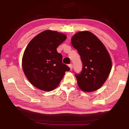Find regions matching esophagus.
<instances>
[{"label":"esophagus","instance_id":"1","mask_svg":"<svg viewBox=\"0 0 129 129\" xmlns=\"http://www.w3.org/2000/svg\"><path fill=\"white\" fill-rule=\"evenodd\" d=\"M68 66H69V67L70 68V70H71H71L72 69V68H73V65H72V64H70L68 65Z\"/></svg>","mask_w":129,"mask_h":129}]
</instances>
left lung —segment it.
<instances>
[{
	"label": "left lung",
	"mask_w": 129,
	"mask_h": 129,
	"mask_svg": "<svg viewBox=\"0 0 129 129\" xmlns=\"http://www.w3.org/2000/svg\"><path fill=\"white\" fill-rule=\"evenodd\" d=\"M71 43L79 53L82 62L80 74H75L79 88L90 92L103 85L112 69L110 54L100 39L90 32H77Z\"/></svg>",
	"instance_id": "1"
}]
</instances>
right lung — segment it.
<instances>
[{"label":"right lung","mask_w":129,"mask_h":129,"mask_svg":"<svg viewBox=\"0 0 129 129\" xmlns=\"http://www.w3.org/2000/svg\"><path fill=\"white\" fill-rule=\"evenodd\" d=\"M66 35L46 30L36 36L24 52L22 67L29 81L36 88L45 91L55 89L69 68L62 62L61 54L57 51Z\"/></svg>","instance_id":"add662e5"}]
</instances>
